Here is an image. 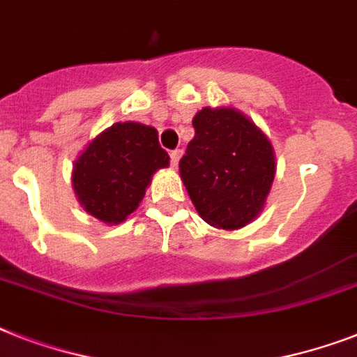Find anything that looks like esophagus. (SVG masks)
I'll list each match as a JSON object with an SVG mask.
<instances>
[{"mask_svg":"<svg viewBox=\"0 0 357 357\" xmlns=\"http://www.w3.org/2000/svg\"><path fill=\"white\" fill-rule=\"evenodd\" d=\"M181 150H172V152H170V165H172V167H178V163H179V159H181Z\"/></svg>","mask_w":357,"mask_h":357,"instance_id":"1","label":"esophagus"}]
</instances>
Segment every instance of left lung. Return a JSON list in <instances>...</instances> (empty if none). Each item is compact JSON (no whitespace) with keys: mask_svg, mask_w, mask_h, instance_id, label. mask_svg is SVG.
Listing matches in <instances>:
<instances>
[{"mask_svg":"<svg viewBox=\"0 0 357 357\" xmlns=\"http://www.w3.org/2000/svg\"><path fill=\"white\" fill-rule=\"evenodd\" d=\"M179 174L199 216L218 229H240L262 211L275 178L268 137L233 108H204Z\"/></svg>","mask_w":357,"mask_h":357,"instance_id":"obj_1","label":"left lung"}]
</instances>
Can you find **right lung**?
Listing matches in <instances>:
<instances>
[{"label": "right lung", "mask_w": 357, "mask_h": 357, "mask_svg": "<svg viewBox=\"0 0 357 357\" xmlns=\"http://www.w3.org/2000/svg\"><path fill=\"white\" fill-rule=\"evenodd\" d=\"M169 165L158 130L117 123L93 139L75 161L78 202L104 224H119L137 208L153 172Z\"/></svg>", "instance_id": "obj_1"}]
</instances>
